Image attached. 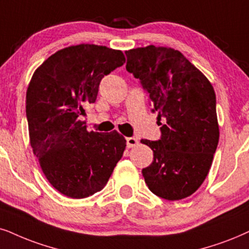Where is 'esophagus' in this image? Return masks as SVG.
<instances>
[{
	"label": "esophagus",
	"mask_w": 249,
	"mask_h": 249,
	"mask_svg": "<svg viewBox=\"0 0 249 249\" xmlns=\"http://www.w3.org/2000/svg\"><path fill=\"white\" fill-rule=\"evenodd\" d=\"M138 142H139V141H138L137 139H135V138H133V137H131V138H126V144H127V148H132V147H135L138 144Z\"/></svg>",
	"instance_id": "34e87169"
}]
</instances>
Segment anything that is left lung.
<instances>
[{"mask_svg":"<svg viewBox=\"0 0 249 249\" xmlns=\"http://www.w3.org/2000/svg\"><path fill=\"white\" fill-rule=\"evenodd\" d=\"M126 70L140 79L159 114L162 137L142 139L154 161L142 169L148 188L177 201L196 192L212 166L219 139L210 81L179 50L153 45L125 52Z\"/></svg>","mask_w":249,"mask_h":249,"instance_id":"obj_1","label":"left lung"}]
</instances>
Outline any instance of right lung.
Here are the masks:
<instances>
[{
  "label": "right lung",
  "instance_id": "add662e5",
  "mask_svg": "<svg viewBox=\"0 0 249 249\" xmlns=\"http://www.w3.org/2000/svg\"><path fill=\"white\" fill-rule=\"evenodd\" d=\"M125 63L122 50L70 46L34 71L26 92L28 134L47 180L71 199L101 191L122 159L126 140L117 131L88 132L80 116L95 102L100 81Z\"/></svg>",
  "mask_w": 249,
  "mask_h": 249
}]
</instances>
